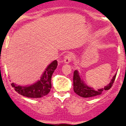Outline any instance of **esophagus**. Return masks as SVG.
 Here are the masks:
<instances>
[{
  "label": "esophagus",
  "instance_id": "esophagus-1",
  "mask_svg": "<svg viewBox=\"0 0 126 126\" xmlns=\"http://www.w3.org/2000/svg\"><path fill=\"white\" fill-rule=\"evenodd\" d=\"M72 58H73V55L71 53H67L65 57H64V63H66V64H68L72 61Z\"/></svg>",
  "mask_w": 126,
  "mask_h": 126
}]
</instances>
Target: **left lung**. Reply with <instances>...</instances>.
<instances>
[{
  "label": "left lung",
  "mask_w": 126,
  "mask_h": 126,
  "mask_svg": "<svg viewBox=\"0 0 126 126\" xmlns=\"http://www.w3.org/2000/svg\"><path fill=\"white\" fill-rule=\"evenodd\" d=\"M116 75L117 74H115V76L113 77L110 83L107 86H106L104 89H100V90H98L97 91H96L92 88L88 87L86 85L83 83V81L81 79V78L79 75L78 71H75L74 72V76H73V89H74V92L81 97L89 98L98 96V95L102 94L103 90H108L112 87L115 79Z\"/></svg>",
  "instance_id": "left-lung-1"
}]
</instances>
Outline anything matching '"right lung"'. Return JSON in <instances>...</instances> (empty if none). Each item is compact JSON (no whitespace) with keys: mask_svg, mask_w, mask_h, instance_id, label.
I'll list each match as a JSON object with an SVG mask.
<instances>
[{"mask_svg":"<svg viewBox=\"0 0 126 126\" xmlns=\"http://www.w3.org/2000/svg\"><path fill=\"white\" fill-rule=\"evenodd\" d=\"M57 61H54L46 69L41 79L38 82L29 86H20L14 83L11 85L14 88L16 92L19 94L28 98H40L45 96L50 91L52 88L51 78L53 73L57 68Z\"/></svg>","mask_w":126,"mask_h":126,"instance_id":"obj_1","label":"right lung"}]
</instances>
